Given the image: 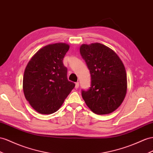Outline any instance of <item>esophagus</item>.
<instances>
[{
    "label": "esophagus",
    "mask_w": 153,
    "mask_h": 153,
    "mask_svg": "<svg viewBox=\"0 0 153 153\" xmlns=\"http://www.w3.org/2000/svg\"><path fill=\"white\" fill-rule=\"evenodd\" d=\"M79 82H77V83H76V86H75V88H78V87H79Z\"/></svg>",
    "instance_id": "1"
}]
</instances>
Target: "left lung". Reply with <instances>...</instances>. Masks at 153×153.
<instances>
[{
  "label": "left lung",
  "mask_w": 153,
  "mask_h": 153,
  "mask_svg": "<svg viewBox=\"0 0 153 153\" xmlns=\"http://www.w3.org/2000/svg\"><path fill=\"white\" fill-rule=\"evenodd\" d=\"M80 53L91 75V87L82 97L97 114H107L118 108L127 93V74L118 56L100 43L82 45Z\"/></svg>",
  "instance_id": "1"
}]
</instances>
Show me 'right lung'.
Here are the masks:
<instances>
[{"label":"right lung","instance_id":"obj_1","mask_svg":"<svg viewBox=\"0 0 153 153\" xmlns=\"http://www.w3.org/2000/svg\"><path fill=\"white\" fill-rule=\"evenodd\" d=\"M69 48L62 42L45 46L32 57L25 68V96L40 114L56 112L75 87L68 80L67 68L62 62Z\"/></svg>","mask_w":153,"mask_h":153}]
</instances>
